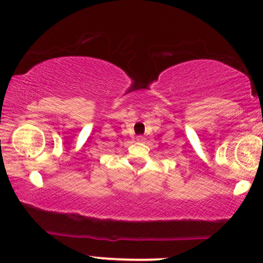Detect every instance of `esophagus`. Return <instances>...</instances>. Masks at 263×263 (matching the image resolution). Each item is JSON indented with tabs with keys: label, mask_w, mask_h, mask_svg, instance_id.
Here are the masks:
<instances>
[{
	"label": "esophagus",
	"mask_w": 263,
	"mask_h": 263,
	"mask_svg": "<svg viewBox=\"0 0 263 263\" xmlns=\"http://www.w3.org/2000/svg\"><path fill=\"white\" fill-rule=\"evenodd\" d=\"M138 142H144V137L143 136H137V138H136Z\"/></svg>",
	"instance_id": "1"
}]
</instances>
